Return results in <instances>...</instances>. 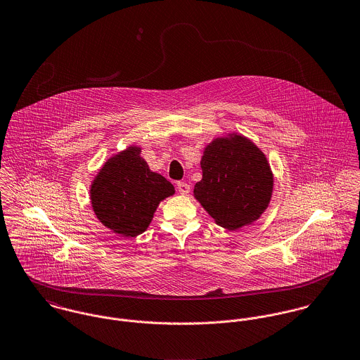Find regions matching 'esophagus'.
I'll list each match as a JSON object with an SVG mask.
<instances>
[{
	"instance_id": "esophagus-1",
	"label": "esophagus",
	"mask_w": 360,
	"mask_h": 360,
	"mask_svg": "<svg viewBox=\"0 0 360 360\" xmlns=\"http://www.w3.org/2000/svg\"><path fill=\"white\" fill-rule=\"evenodd\" d=\"M176 188H178V192L181 195H188L191 192V186L186 184V182H178L176 184Z\"/></svg>"
}]
</instances>
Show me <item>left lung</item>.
<instances>
[{"label": "left lung", "mask_w": 360, "mask_h": 360, "mask_svg": "<svg viewBox=\"0 0 360 360\" xmlns=\"http://www.w3.org/2000/svg\"><path fill=\"white\" fill-rule=\"evenodd\" d=\"M202 179L195 198L215 222L229 231L258 219L266 210L274 176L265 155L247 138H217L201 158Z\"/></svg>", "instance_id": "1"}]
</instances>
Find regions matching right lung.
<instances>
[{
	"instance_id": "add662e5",
	"label": "right lung",
	"mask_w": 360,
	"mask_h": 360,
	"mask_svg": "<svg viewBox=\"0 0 360 360\" xmlns=\"http://www.w3.org/2000/svg\"><path fill=\"white\" fill-rule=\"evenodd\" d=\"M174 192L171 182L149 169L141 149L129 146L105 162L92 182L91 201L106 228L135 238L146 231L161 200Z\"/></svg>"
}]
</instances>
